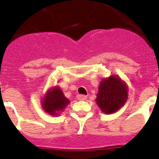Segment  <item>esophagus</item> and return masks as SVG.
I'll return each instance as SVG.
<instances>
[{
	"label": "esophagus",
	"mask_w": 159,
	"mask_h": 159,
	"mask_svg": "<svg viewBox=\"0 0 159 159\" xmlns=\"http://www.w3.org/2000/svg\"><path fill=\"white\" fill-rule=\"evenodd\" d=\"M77 99L79 100H85L87 99V96L85 95H77Z\"/></svg>",
	"instance_id": "1"
}]
</instances>
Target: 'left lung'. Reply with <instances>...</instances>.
Instances as JSON below:
<instances>
[{
  "label": "left lung",
  "mask_w": 159,
  "mask_h": 159,
  "mask_svg": "<svg viewBox=\"0 0 159 159\" xmlns=\"http://www.w3.org/2000/svg\"><path fill=\"white\" fill-rule=\"evenodd\" d=\"M127 99V88L123 81L116 76L104 79L99 84L96 102L106 114L119 110Z\"/></svg>",
  "instance_id": "8db88e82"
}]
</instances>
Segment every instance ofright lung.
<instances>
[{"label":"right lung","instance_id":"add662e5","mask_svg":"<svg viewBox=\"0 0 159 159\" xmlns=\"http://www.w3.org/2000/svg\"><path fill=\"white\" fill-rule=\"evenodd\" d=\"M68 103L69 100L64 97L61 90L55 87L45 95L42 105L46 112L51 116H56L57 111L64 110Z\"/></svg>","mask_w":159,"mask_h":159}]
</instances>
